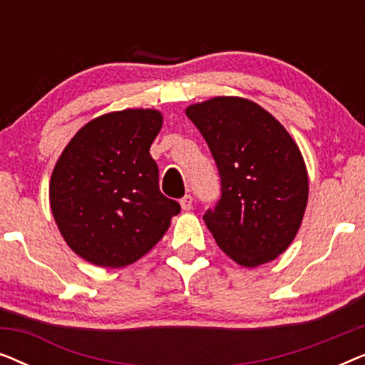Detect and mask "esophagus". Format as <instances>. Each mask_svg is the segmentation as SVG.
Returning a JSON list of instances; mask_svg holds the SVG:
<instances>
[{
  "label": "esophagus",
  "instance_id": "34e87169",
  "mask_svg": "<svg viewBox=\"0 0 365 365\" xmlns=\"http://www.w3.org/2000/svg\"><path fill=\"white\" fill-rule=\"evenodd\" d=\"M181 207L184 209V211H189V209L192 207V196H189V194H186V196L181 197Z\"/></svg>",
  "mask_w": 365,
  "mask_h": 365
}]
</instances>
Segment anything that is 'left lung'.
<instances>
[{
  "mask_svg": "<svg viewBox=\"0 0 365 365\" xmlns=\"http://www.w3.org/2000/svg\"><path fill=\"white\" fill-rule=\"evenodd\" d=\"M186 116L206 139L221 199L204 212L217 246L244 267L272 261L294 241L307 206V169L297 144L259 104L219 96Z\"/></svg>",
  "mask_w": 365,
  "mask_h": 365,
  "instance_id": "1",
  "label": "left lung"
}]
</instances>
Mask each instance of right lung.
I'll return each mask as SVG.
<instances>
[{"label": "right lung", "instance_id": "add662e5", "mask_svg": "<svg viewBox=\"0 0 365 365\" xmlns=\"http://www.w3.org/2000/svg\"><path fill=\"white\" fill-rule=\"evenodd\" d=\"M161 126L156 109L103 114L74 134L53 169L54 221L68 246L94 266L136 262L181 211L159 191V169L149 154Z\"/></svg>", "mask_w": 365, "mask_h": 365}]
</instances>
